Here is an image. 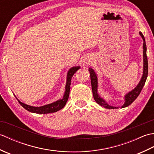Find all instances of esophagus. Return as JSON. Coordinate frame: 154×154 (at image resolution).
I'll return each mask as SVG.
<instances>
[{"label": "esophagus", "mask_w": 154, "mask_h": 154, "mask_svg": "<svg viewBox=\"0 0 154 154\" xmlns=\"http://www.w3.org/2000/svg\"><path fill=\"white\" fill-rule=\"evenodd\" d=\"M91 61H91V60H90V59H89V60H85L83 61V64L85 65H88V64H90L91 63Z\"/></svg>", "instance_id": "1"}]
</instances>
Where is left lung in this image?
Listing matches in <instances>:
<instances>
[{"mask_svg": "<svg viewBox=\"0 0 154 154\" xmlns=\"http://www.w3.org/2000/svg\"><path fill=\"white\" fill-rule=\"evenodd\" d=\"M140 35H141V37L143 39V75L141 78V80L140 81L139 83L138 84L134 89L132 91H130V92L128 93L125 97H124V99H125V103L122 106V108L126 107L129 106L130 104H131L134 101L136 100L137 97H138L140 92H141L143 86H144L146 81L147 79V77H148V57H147V54H146V41L145 38L143 35L142 34V32H140ZM89 73H90V77H91V86H92V91H93V97L94 100L96 102L100 104V106H103L106 109H118V107L116 106H112L108 104L103 99H102L99 94H98L97 92V89H98V81H97V77L95 73V72L94 71L92 68L89 69Z\"/></svg>", "mask_w": 154, "mask_h": 154, "instance_id": "8db88e82", "label": "left lung"}]
</instances>
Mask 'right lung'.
Masks as SVG:
<instances>
[{
	"label": "right lung",
	"mask_w": 154,
	"mask_h": 154,
	"mask_svg": "<svg viewBox=\"0 0 154 154\" xmlns=\"http://www.w3.org/2000/svg\"><path fill=\"white\" fill-rule=\"evenodd\" d=\"M80 69L79 66L73 67L68 71L67 75L66 85H65V91L64 95L61 99L58 100L51 104H46V105H44L42 106H37V107L28 105L26 104H24L20 102V101L17 99L18 101L22 107H24L26 110H27L28 111H29V112H31L37 113V114H48V113L57 112V111L63 109L65 104H66V103L69 98V94L71 78L73 76L74 73H76V71L78 69Z\"/></svg>",
	"instance_id": "add662e5"
}]
</instances>
